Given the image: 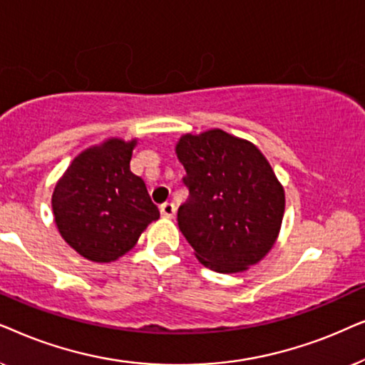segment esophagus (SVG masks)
Instances as JSON below:
<instances>
[{"label": "esophagus", "instance_id": "1", "mask_svg": "<svg viewBox=\"0 0 365 365\" xmlns=\"http://www.w3.org/2000/svg\"><path fill=\"white\" fill-rule=\"evenodd\" d=\"M175 212H177V208H175L172 202H165V203H162V205H160V213H162L163 217L172 218L175 215Z\"/></svg>", "mask_w": 365, "mask_h": 365}]
</instances>
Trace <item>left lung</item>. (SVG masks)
I'll list each match as a JSON object with an SVG mask.
<instances>
[{
    "label": "left lung",
    "instance_id": "left-lung-1",
    "mask_svg": "<svg viewBox=\"0 0 365 365\" xmlns=\"http://www.w3.org/2000/svg\"><path fill=\"white\" fill-rule=\"evenodd\" d=\"M188 198L178 227L208 269L237 274L274 247L285 210L284 187L254 143L213 128L175 147Z\"/></svg>",
    "mask_w": 365,
    "mask_h": 365
}]
</instances>
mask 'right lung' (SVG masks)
I'll return each instance as SVG.
<instances>
[{"label":"right lung","instance_id":"obj_1","mask_svg":"<svg viewBox=\"0 0 365 365\" xmlns=\"http://www.w3.org/2000/svg\"><path fill=\"white\" fill-rule=\"evenodd\" d=\"M137 140L108 138L86 148L58 180L51 197L58 230L91 262H113L132 250L160 212L145 182L130 170Z\"/></svg>","mask_w":365,"mask_h":365}]
</instances>
